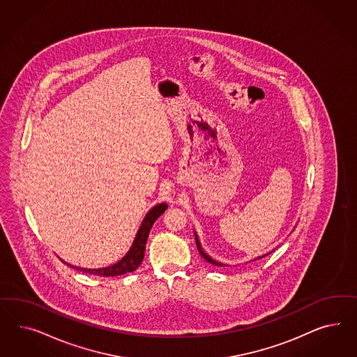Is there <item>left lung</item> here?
Instances as JSON below:
<instances>
[{
	"instance_id": "left-lung-1",
	"label": "left lung",
	"mask_w": 357,
	"mask_h": 357,
	"mask_svg": "<svg viewBox=\"0 0 357 357\" xmlns=\"http://www.w3.org/2000/svg\"><path fill=\"white\" fill-rule=\"evenodd\" d=\"M195 238H196V246H197V250H199V252H200V255L204 258V259L208 261V263H211V264H215V266H224V264H221V263H218L216 260L212 259L209 255H206V252L203 251L202 249V246H200V243H199V239H197V236L195 234Z\"/></svg>"
}]
</instances>
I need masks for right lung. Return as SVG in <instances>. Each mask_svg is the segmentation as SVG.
Here are the masks:
<instances>
[{
    "instance_id": "obj_1",
    "label": "right lung",
    "mask_w": 357,
    "mask_h": 357,
    "mask_svg": "<svg viewBox=\"0 0 357 357\" xmlns=\"http://www.w3.org/2000/svg\"><path fill=\"white\" fill-rule=\"evenodd\" d=\"M166 209H167V204L162 203V204H158V206H154L151 211H149V213L145 216L142 224H141L139 233H137L136 239H135L132 248L128 251V254L120 261H118L116 264L109 266V267H106V268H98V270H90V268L87 270V268L75 267L72 264H68V266L75 268V270L81 271V272H86V273L96 275V276H106V278L119 276V275H124V273H128V272H133L140 266L142 260H144L145 245H146V241H148V237H149V231H151L153 224L155 222V220L158 217L162 215Z\"/></svg>"
}]
</instances>
